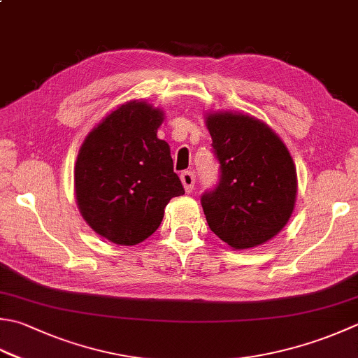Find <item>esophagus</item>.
<instances>
[{
	"label": "esophagus",
	"instance_id": "34e87169",
	"mask_svg": "<svg viewBox=\"0 0 358 358\" xmlns=\"http://www.w3.org/2000/svg\"><path fill=\"white\" fill-rule=\"evenodd\" d=\"M180 178H181V183H183V186H185V191L187 194H191L192 189H194V185H195L194 172L192 171H185L183 173L180 175Z\"/></svg>",
	"mask_w": 358,
	"mask_h": 358
}]
</instances>
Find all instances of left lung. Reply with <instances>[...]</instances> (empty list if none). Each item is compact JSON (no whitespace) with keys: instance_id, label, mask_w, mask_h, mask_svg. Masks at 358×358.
I'll list each match as a JSON object with an SVG mask.
<instances>
[{"instance_id":"8db88e82","label":"left lung","mask_w":358,"mask_h":358,"mask_svg":"<svg viewBox=\"0 0 358 358\" xmlns=\"http://www.w3.org/2000/svg\"><path fill=\"white\" fill-rule=\"evenodd\" d=\"M205 122L220 163V183L201 197L213 233L233 250L271 241L290 220L296 166L270 125L237 111H211Z\"/></svg>"}]
</instances>
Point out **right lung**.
<instances>
[{
    "label": "right lung",
    "mask_w": 358,
    "mask_h": 358,
    "mask_svg": "<svg viewBox=\"0 0 358 358\" xmlns=\"http://www.w3.org/2000/svg\"><path fill=\"white\" fill-rule=\"evenodd\" d=\"M163 121L161 108L129 101L88 133L77 153V208L96 234L116 245L145 241L171 199L185 194L171 147L157 136Z\"/></svg>",
    "instance_id": "obj_1"
}]
</instances>
